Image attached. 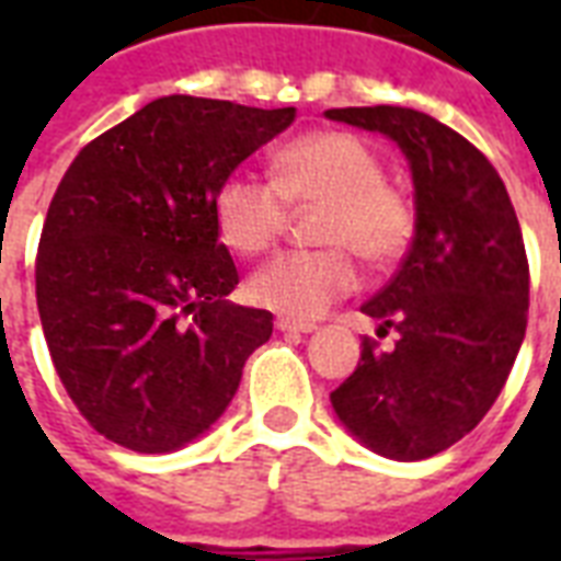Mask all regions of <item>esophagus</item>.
<instances>
[{"mask_svg":"<svg viewBox=\"0 0 561 561\" xmlns=\"http://www.w3.org/2000/svg\"><path fill=\"white\" fill-rule=\"evenodd\" d=\"M276 329H279V332H302V334H308V332H314L317 325L308 323V320H290V317H279V320H276Z\"/></svg>","mask_w":561,"mask_h":561,"instance_id":"1","label":"esophagus"}]
</instances>
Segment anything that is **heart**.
Wrapping results in <instances>:
<instances>
[{"mask_svg": "<svg viewBox=\"0 0 561 561\" xmlns=\"http://www.w3.org/2000/svg\"><path fill=\"white\" fill-rule=\"evenodd\" d=\"M271 180L229 174L215 192V227L229 250L267 253L288 227L290 206H320L317 250H290L247 282L255 306L290 320H314L358 288L360 262L383 271L404 259L416 236V206L387 180L373 145L350 130H311L282 145Z\"/></svg>", "mask_w": 561, "mask_h": 561, "instance_id": "1", "label": "heart"}]
</instances>
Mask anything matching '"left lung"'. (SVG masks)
Wrapping results in <instances>:
<instances>
[{
  "label": "left lung",
  "instance_id": "1",
  "mask_svg": "<svg viewBox=\"0 0 561 561\" xmlns=\"http://www.w3.org/2000/svg\"><path fill=\"white\" fill-rule=\"evenodd\" d=\"M399 142L413 171L416 236L360 311L396 332L364 337L358 369L332 392L360 443L413 462L451 448L501 396L527 332L530 264L513 201L474 145L410 107L325 110Z\"/></svg>",
  "mask_w": 561,
  "mask_h": 561
}]
</instances>
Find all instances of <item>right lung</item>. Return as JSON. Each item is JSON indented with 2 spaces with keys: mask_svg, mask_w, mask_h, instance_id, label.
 <instances>
[{
  "mask_svg": "<svg viewBox=\"0 0 561 561\" xmlns=\"http://www.w3.org/2000/svg\"><path fill=\"white\" fill-rule=\"evenodd\" d=\"M297 107L165 95L83 145L39 232L37 311L75 408L110 443L165 454L227 410L273 314L232 306L211 201Z\"/></svg>",
  "mask_w": 561,
  "mask_h": 561,
  "instance_id": "right-lung-1",
  "label": "right lung"
}]
</instances>
